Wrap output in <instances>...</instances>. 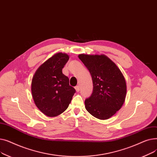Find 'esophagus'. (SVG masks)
Here are the masks:
<instances>
[{
  "mask_svg": "<svg viewBox=\"0 0 157 157\" xmlns=\"http://www.w3.org/2000/svg\"><path fill=\"white\" fill-rule=\"evenodd\" d=\"M75 89H76V92H79V90H80V87H79V86H76V87H75Z\"/></svg>",
  "mask_w": 157,
  "mask_h": 157,
  "instance_id": "obj_1",
  "label": "esophagus"
}]
</instances>
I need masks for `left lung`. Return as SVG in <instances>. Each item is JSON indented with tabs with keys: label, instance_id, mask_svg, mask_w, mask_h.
<instances>
[{
	"label": "left lung",
	"instance_id": "left-lung-1",
	"mask_svg": "<svg viewBox=\"0 0 157 157\" xmlns=\"http://www.w3.org/2000/svg\"><path fill=\"white\" fill-rule=\"evenodd\" d=\"M78 57L90 71L94 85L92 95L85 100V108L98 119H109L125 102V79L118 66L105 55L80 54Z\"/></svg>",
	"mask_w": 157,
	"mask_h": 157
}]
</instances>
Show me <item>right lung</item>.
Instances as JSON below:
<instances>
[{
    "instance_id": "1",
    "label": "right lung",
    "mask_w": 157,
    "mask_h": 157,
    "mask_svg": "<svg viewBox=\"0 0 157 157\" xmlns=\"http://www.w3.org/2000/svg\"><path fill=\"white\" fill-rule=\"evenodd\" d=\"M69 56L61 52L49 58L36 71L32 78L31 92L37 108L49 117L64 112L71 102L76 90L69 85V79L62 69Z\"/></svg>"
}]
</instances>
